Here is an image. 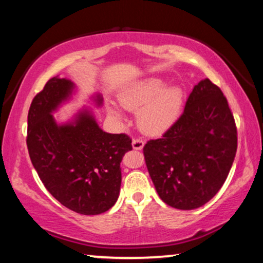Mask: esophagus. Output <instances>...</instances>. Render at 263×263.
<instances>
[{
  "label": "esophagus",
  "mask_w": 263,
  "mask_h": 263,
  "mask_svg": "<svg viewBox=\"0 0 263 263\" xmlns=\"http://www.w3.org/2000/svg\"><path fill=\"white\" fill-rule=\"evenodd\" d=\"M132 146H134L135 150H142L143 146H144V141L141 138H135L132 141Z\"/></svg>",
  "instance_id": "esophagus-1"
}]
</instances>
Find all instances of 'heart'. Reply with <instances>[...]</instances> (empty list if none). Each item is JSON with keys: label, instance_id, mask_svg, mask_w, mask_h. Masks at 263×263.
Listing matches in <instances>:
<instances>
[{"label": "heart", "instance_id": "obj_1", "mask_svg": "<svg viewBox=\"0 0 263 263\" xmlns=\"http://www.w3.org/2000/svg\"><path fill=\"white\" fill-rule=\"evenodd\" d=\"M184 101V91L179 85L166 86L160 78H149L127 87L119 95L121 107L137 113V124L144 134L160 135L176 121ZM109 115L122 121L124 115L110 107Z\"/></svg>", "mask_w": 263, "mask_h": 263}]
</instances>
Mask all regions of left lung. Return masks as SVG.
<instances>
[{
  "label": "left lung",
  "mask_w": 263,
  "mask_h": 263,
  "mask_svg": "<svg viewBox=\"0 0 263 263\" xmlns=\"http://www.w3.org/2000/svg\"><path fill=\"white\" fill-rule=\"evenodd\" d=\"M237 152V127L226 97L209 79L195 85L184 111L162 137L143 148L160 198L191 211L214 197Z\"/></svg>",
  "instance_id": "8db88e82"
}]
</instances>
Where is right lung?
Instances as JSON below:
<instances>
[{"instance_id":"right-lung-1","label":"right lung","mask_w":263,"mask_h":263,"mask_svg":"<svg viewBox=\"0 0 263 263\" xmlns=\"http://www.w3.org/2000/svg\"><path fill=\"white\" fill-rule=\"evenodd\" d=\"M74 87L71 80L54 77L34 96L27 115V149L42 183L62 205L97 215L117 202L120 162L132 150V141L125 134L104 132L87 109L58 124L52 113L71 99ZM93 101L102 104L101 95Z\"/></svg>"}]
</instances>
